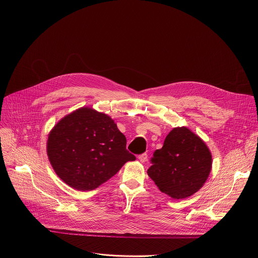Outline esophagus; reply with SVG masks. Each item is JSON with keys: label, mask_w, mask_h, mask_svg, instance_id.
<instances>
[{"label": "esophagus", "mask_w": 258, "mask_h": 258, "mask_svg": "<svg viewBox=\"0 0 258 258\" xmlns=\"http://www.w3.org/2000/svg\"><path fill=\"white\" fill-rule=\"evenodd\" d=\"M138 159H139V161L141 162V163H144V162L147 161V155H146V154L139 155V156H138Z\"/></svg>", "instance_id": "obj_1"}]
</instances>
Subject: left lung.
Returning a JSON list of instances; mask_svg holds the SVG:
<instances>
[{
  "label": "left lung",
  "mask_w": 258,
  "mask_h": 258,
  "mask_svg": "<svg viewBox=\"0 0 258 258\" xmlns=\"http://www.w3.org/2000/svg\"><path fill=\"white\" fill-rule=\"evenodd\" d=\"M147 174L160 191L174 200L195 195L204 186L212 168L206 143L188 127H173L152 158Z\"/></svg>",
  "instance_id": "8db88e82"
}]
</instances>
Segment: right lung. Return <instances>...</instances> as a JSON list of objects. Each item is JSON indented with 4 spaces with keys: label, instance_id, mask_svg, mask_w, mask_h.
I'll return each mask as SVG.
<instances>
[{
    "label": "right lung",
    "instance_id": "add662e5",
    "mask_svg": "<svg viewBox=\"0 0 258 258\" xmlns=\"http://www.w3.org/2000/svg\"><path fill=\"white\" fill-rule=\"evenodd\" d=\"M125 146V136L110 116L84 106L54 125L47 155L60 180L89 191L114 177L127 161L136 160Z\"/></svg>",
    "mask_w": 258,
    "mask_h": 258
}]
</instances>
